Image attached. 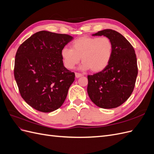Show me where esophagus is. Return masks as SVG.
<instances>
[{"label":"esophagus","mask_w":154,"mask_h":154,"mask_svg":"<svg viewBox=\"0 0 154 154\" xmlns=\"http://www.w3.org/2000/svg\"><path fill=\"white\" fill-rule=\"evenodd\" d=\"M83 76V74H80V73H78V72H75V76L77 78H80V77H81V76Z\"/></svg>","instance_id":"1"}]
</instances>
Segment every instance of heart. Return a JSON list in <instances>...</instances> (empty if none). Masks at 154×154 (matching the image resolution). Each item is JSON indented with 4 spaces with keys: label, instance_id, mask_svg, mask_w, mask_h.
I'll list each match as a JSON object with an SVG mask.
<instances>
[{
    "label": "heart",
    "instance_id": "b5f03b06",
    "mask_svg": "<svg viewBox=\"0 0 154 154\" xmlns=\"http://www.w3.org/2000/svg\"><path fill=\"white\" fill-rule=\"evenodd\" d=\"M71 47L61 50L63 64L69 69H73L82 57V70L100 72L109 66L113 54L112 43L107 37L82 36L72 42Z\"/></svg>",
    "mask_w": 154,
    "mask_h": 154
}]
</instances>
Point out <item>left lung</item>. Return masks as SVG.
<instances>
[{"label": "left lung", "mask_w": 154, "mask_h": 154, "mask_svg": "<svg viewBox=\"0 0 154 154\" xmlns=\"http://www.w3.org/2000/svg\"><path fill=\"white\" fill-rule=\"evenodd\" d=\"M102 35L112 43V57L104 70L87 76V92L97 106L114 109L127 101L133 92L138 72L137 58L132 45L119 32L104 29L92 35Z\"/></svg>", "instance_id": "1"}]
</instances>
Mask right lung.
Returning <instances> with one entry per match:
<instances>
[{
    "label": "right lung",
    "mask_w": 154,
    "mask_h": 154,
    "mask_svg": "<svg viewBox=\"0 0 154 154\" xmlns=\"http://www.w3.org/2000/svg\"><path fill=\"white\" fill-rule=\"evenodd\" d=\"M73 37L41 31L18 48L14 76L20 95L32 108L51 112L66 100L75 74L63 66L61 50Z\"/></svg>",
    "instance_id": "obj_1"
}]
</instances>
